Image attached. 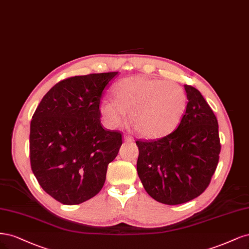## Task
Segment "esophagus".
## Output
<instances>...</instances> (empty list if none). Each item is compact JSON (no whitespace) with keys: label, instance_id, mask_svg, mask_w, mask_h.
<instances>
[{"label":"esophagus","instance_id":"1","mask_svg":"<svg viewBox=\"0 0 249 249\" xmlns=\"http://www.w3.org/2000/svg\"><path fill=\"white\" fill-rule=\"evenodd\" d=\"M124 140H125L126 142H133V141H134L132 136L128 135V134H125V135H124Z\"/></svg>","mask_w":249,"mask_h":249}]
</instances>
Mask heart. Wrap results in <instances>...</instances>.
<instances>
[{"mask_svg":"<svg viewBox=\"0 0 249 249\" xmlns=\"http://www.w3.org/2000/svg\"><path fill=\"white\" fill-rule=\"evenodd\" d=\"M114 101L100 104V115L110 128L122 125L125 113L136 132L145 138H160L173 131L185 113L187 95L173 82L131 76L120 81L113 91Z\"/></svg>","mask_w":249,"mask_h":249,"instance_id":"heart-1","label":"heart"}]
</instances>
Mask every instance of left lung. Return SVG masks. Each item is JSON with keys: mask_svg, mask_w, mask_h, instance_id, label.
<instances>
[{"mask_svg": "<svg viewBox=\"0 0 249 249\" xmlns=\"http://www.w3.org/2000/svg\"><path fill=\"white\" fill-rule=\"evenodd\" d=\"M187 106L177 129L153 141L138 140L139 177L159 203L179 205L200 196L218 164L220 140L213 110L196 88L184 85Z\"/></svg>", "mask_w": 249, "mask_h": 249, "instance_id": "8db88e82", "label": "left lung"}]
</instances>
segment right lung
Wrapping results in <instances>:
<instances>
[{
    "label": "right lung",
    "instance_id": "right-lung-1",
    "mask_svg": "<svg viewBox=\"0 0 249 249\" xmlns=\"http://www.w3.org/2000/svg\"><path fill=\"white\" fill-rule=\"evenodd\" d=\"M118 72L72 76L40 101L30 128V161L42 189L64 205H77L102 189L122 133L102 128L100 103Z\"/></svg>",
    "mask_w": 249,
    "mask_h": 249
}]
</instances>
